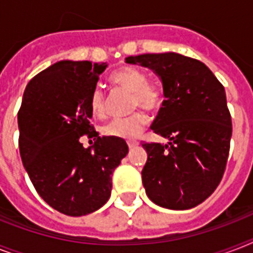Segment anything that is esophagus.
Wrapping results in <instances>:
<instances>
[{"label":"esophagus","instance_id":"obj_1","mask_svg":"<svg viewBox=\"0 0 253 253\" xmlns=\"http://www.w3.org/2000/svg\"><path fill=\"white\" fill-rule=\"evenodd\" d=\"M127 144H128V147H130V148H134V147L139 146V142L138 140H128V142H127Z\"/></svg>","mask_w":253,"mask_h":253}]
</instances>
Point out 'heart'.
I'll return each instance as SVG.
<instances>
[{
    "mask_svg": "<svg viewBox=\"0 0 253 253\" xmlns=\"http://www.w3.org/2000/svg\"><path fill=\"white\" fill-rule=\"evenodd\" d=\"M113 84L126 89L132 93L131 97V107H143L146 110L158 111L162 109L166 101V94L163 87L154 83H148V77L143 71L136 68H126L115 71L110 76ZM91 113L97 117L105 114L106 111V99L105 93L101 87H94L89 98ZM148 123V117L143 110H136L128 117L114 118L105 123L101 128L103 135L111 138L134 139L144 130Z\"/></svg>",
    "mask_w": 253,
    "mask_h": 253,
    "instance_id": "1",
    "label": "heart"
}]
</instances>
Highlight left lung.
<instances>
[{
	"label": "left lung",
	"mask_w": 253,
	"mask_h": 253,
	"mask_svg": "<svg viewBox=\"0 0 253 253\" xmlns=\"http://www.w3.org/2000/svg\"><path fill=\"white\" fill-rule=\"evenodd\" d=\"M126 63L148 67L163 81L166 101L151 128L168 144L143 143V186L163 208L186 210L202 204L226 170L232 135L223 85L202 61L180 53H144Z\"/></svg>",
	"instance_id": "obj_1"
}]
</instances>
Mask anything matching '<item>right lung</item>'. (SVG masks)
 <instances>
[{
	"label": "right lung",
	"mask_w": 253,
	"mask_h": 253,
	"mask_svg": "<svg viewBox=\"0 0 253 253\" xmlns=\"http://www.w3.org/2000/svg\"><path fill=\"white\" fill-rule=\"evenodd\" d=\"M106 63L63 60L27 84L18 111L19 152L38 194L57 211L81 216L111 193V174L128 152L123 139L98 136L89 105ZM95 144L84 149L80 139ZM91 142V140H90Z\"/></svg>",
	"instance_id": "right-lung-1"
}]
</instances>
